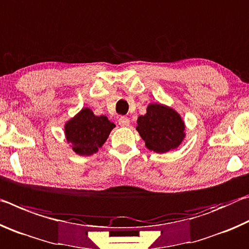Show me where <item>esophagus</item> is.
Returning a JSON list of instances; mask_svg holds the SVG:
<instances>
[{
    "label": "esophagus",
    "instance_id": "esophagus-1",
    "mask_svg": "<svg viewBox=\"0 0 249 249\" xmlns=\"http://www.w3.org/2000/svg\"><path fill=\"white\" fill-rule=\"evenodd\" d=\"M119 124H120L121 126H128V125H129L128 117H126V116H120V117H119Z\"/></svg>",
    "mask_w": 249,
    "mask_h": 249
}]
</instances>
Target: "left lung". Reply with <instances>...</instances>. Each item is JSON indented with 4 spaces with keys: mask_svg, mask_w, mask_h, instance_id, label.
<instances>
[{
    "mask_svg": "<svg viewBox=\"0 0 249 249\" xmlns=\"http://www.w3.org/2000/svg\"><path fill=\"white\" fill-rule=\"evenodd\" d=\"M138 133L146 147L157 153H166L180 145L184 125L178 113L160 104H150L147 113L137 120Z\"/></svg>",
    "mask_w": 249,
    "mask_h": 249,
    "instance_id": "left-lung-1",
    "label": "left lung"
}]
</instances>
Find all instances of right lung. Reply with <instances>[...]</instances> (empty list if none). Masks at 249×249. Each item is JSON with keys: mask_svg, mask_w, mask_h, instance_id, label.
<instances>
[{"mask_svg": "<svg viewBox=\"0 0 249 249\" xmlns=\"http://www.w3.org/2000/svg\"><path fill=\"white\" fill-rule=\"evenodd\" d=\"M114 126L107 116H95L90 108H83L66 124L67 141L77 154L90 156L102 147Z\"/></svg>", "mask_w": 249, "mask_h": 249, "instance_id": "1", "label": "right lung"}]
</instances>
